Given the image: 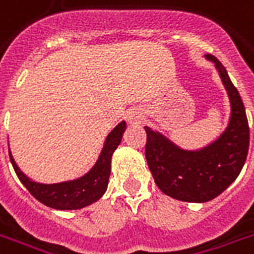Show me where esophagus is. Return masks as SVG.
<instances>
[{
    "label": "esophagus",
    "instance_id": "34e87169",
    "mask_svg": "<svg viewBox=\"0 0 254 254\" xmlns=\"http://www.w3.org/2000/svg\"><path fill=\"white\" fill-rule=\"evenodd\" d=\"M141 120H144V114L141 112H137V110H133L131 113H129V121L133 124L141 123Z\"/></svg>",
    "mask_w": 254,
    "mask_h": 254
}]
</instances>
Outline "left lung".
Masks as SVG:
<instances>
[{"instance_id": "8db88e82", "label": "left lung", "mask_w": 254, "mask_h": 254, "mask_svg": "<svg viewBox=\"0 0 254 254\" xmlns=\"http://www.w3.org/2000/svg\"><path fill=\"white\" fill-rule=\"evenodd\" d=\"M206 57L216 64L232 105L221 137L201 150L188 152L145 127V157L156 185L166 196L188 202H206L221 194L237 179L249 149V125L239 90L217 58Z\"/></svg>"}]
</instances>
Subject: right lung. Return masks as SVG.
I'll return each instance as SVG.
<instances>
[{"label": "right lung", "mask_w": 254, "mask_h": 254, "mask_svg": "<svg viewBox=\"0 0 254 254\" xmlns=\"http://www.w3.org/2000/svg\"><path fill=\"white\" fill-rule=\"evenodd\" d=\"M125 127H127V124L123 121L110 131L109 135L106 137L105 145L96 165L93 166L90 172L85 174L84 177L74 180V181L50 184V185L34 183L18 169V166L15 165L14 160L9 152L11 165L14 168L17 177L24 184L29 193L46 206L60 209V210L85 208L96 202L97 200H100L102 194L105 193L110 176L112 154L121 142Z\"/></svg>", "instance_id": "1"}]
</instances>
